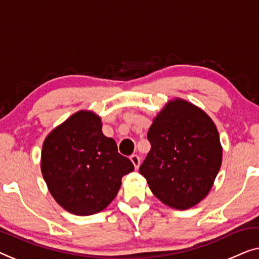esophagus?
<instances>
[{
	"label": "esophagus",
	"instance_id": "34e87169",
	"mask_svg": "<svg viewBox=\"0 0 259 259\" xmlns=\"http://www.w3.org/2000/svg\"><path fill=\"white\" fill-rule=\"evenodd\" d=\"M130 159H131V161H132V163H133L134 168H136V170H138L139 166H140V157H139L136 154H133V155H131Z\"/></svg>",
	"mask_w": 259,
	"mask_h": 259
}]
</instances>
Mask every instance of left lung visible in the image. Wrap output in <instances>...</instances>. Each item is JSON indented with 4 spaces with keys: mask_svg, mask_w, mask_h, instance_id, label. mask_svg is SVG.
<instances>
[{
    "mask_svg": "<svg viewBox=\"0 0 259 259\" xmlns=\"http://www.w3.org/2000/svg\"><path fill=\"white\" fill-rule=\"evenodd\" d=\"M147 138L151 151L139 171L152 193L179 210L200 203L222 164L223 149L212 119L185 99H170L153 119Z\"/></svg>",
    "mask_w": 259,
    "mask_h": 259,
    "instance_id": "8db88e82",
    "label": "left lung"
}]
</instances>
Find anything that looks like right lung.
<instances>
[{"instance_id": "obj_1", "label": "right lung", "mask_w": 259, "mask_h": 259, "mask_svg": "<svg viewBox=\"0 0 259 259\" xmlns=\"http://www.w3.org/2000/svg\"><path fill=\"white\" fill-rule=\"evenodd\" d=\"M102 118L81 110L44 139L40 170L55 201L66 211L89 216L104 210L120 189L123 175L134 170L117 144L104 136Z\"/></svg>"}]
</instances>
